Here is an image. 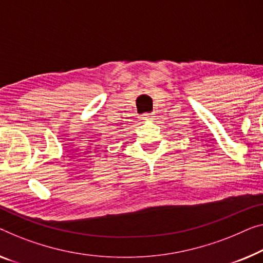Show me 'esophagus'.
<instances>
[{
	"instance_id": "obj_1",
	"label": "esophagus",
	"mask_w": 263,
	"mask_h": 263,
	"mask_svg": "<svg viewBox=\"0 0 263 263\" xmlns=\"http://www.w3.org/2000/svg\"><path fill=\"white\" fill-rule=\"evenodd\" d=\"M152 117V115L151 113H145V115H143L142 116V119H144V120H148Z\"/></svg>"
}]
</instances>
